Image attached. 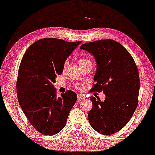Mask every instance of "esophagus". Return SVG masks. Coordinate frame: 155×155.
I'll use <instances>...</instances> for the list:
<instances>
[{"label": "esophagus", "instance_id": "34e87169", "mask_svg": "<svg viewBox=\"0 0 155 155\" xmlns=\"http://www.w3.org/2000/svg\"><path fill=\"white\" fill-rule=\"evenodd\" d=\"M77 97H78V100H81L85 98V97L81 94H78Z\"/></svg>", "mask_w": 155, "mask_h": 155}]
</instances>
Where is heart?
I'll list each match as a JSON object with an SVG mask.
<instances>
[{"instance_id":"1","label":"heart","mask_w":155,"mask_h":155,"mask_svg":"<svg viewBox=\"0 0 155 155\" xmlns=\"http://www.w3.org/2000/svg\"><path fill=\"white\" fill-rule=\"evenodd\" d=\"M78 63H79L80 66L83 68L84 66L86 65V64H87L88 63H91V62L89 59L86 58H80L78 59ZM68 61H65L64 62L63 66V70L64 71L66 70L67 68H68Z\"/></svg>"}]
</instances>
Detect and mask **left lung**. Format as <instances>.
I'll return each instance as SVG.
<instances>
[{
  "label": "left lung",
  "instance_id": "1",
  "mask_svg": "<svg viewBox=\"0 0 155 155\" xmlns=\"http://www.w3.org/2000/svg\"><path fill=\"white\" fill-rule=\"evenodd\" d=\"M80 48L92 54L97 63L96 84L91 92L103 91L106 95L104 101L90 97L92 108L87 115L89 122L101 134H113L127 124L138 106V68L128 51L116 41L97 40Z\"/></svg>",
  "mask_w": 155,
  "mask_h": 155
}]
</instances>
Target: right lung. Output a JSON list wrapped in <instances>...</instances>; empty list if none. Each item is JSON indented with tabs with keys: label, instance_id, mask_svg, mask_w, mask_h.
<instances>
[{
	"label": "right lung",
	"instance_id": "1",
	"mask_svg": "<svg viewBox=\"0 0 155 155\" xmlns=\"http://www.w3.org/2000/svg\"><path fill=\"white\" fill-rule=\"evenodd\" d=\"M81 43L41 39L23 56L17 82L18 103L32 126L43 134L60 132L77 101V94L71 91L58 97L53 84L63 73L64 62Z\"/></svg>",
	"mask_w": 155,
	"mask_h": 155
}]
</instances>
